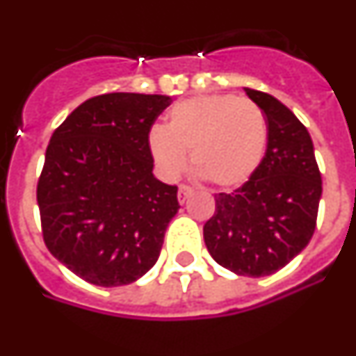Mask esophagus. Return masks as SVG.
Wrapping results in <instances>:
<instances>
[{"label":"esophagus","mask_w":356,"mask_h":356,"mask_svg":"<svg viewBox=\"0 0 356 356\" xmlns=\"http://www.w3.org/2000/svg\"><path fill=\"white\" fill-rule=\"evenodd\" d=\"M193 194H194V191L188 187V185H180V187H178V201H180L181 205H184L185 201L193 196Z\"/></svg>","instance_id":"34e87169"}]
</instances>
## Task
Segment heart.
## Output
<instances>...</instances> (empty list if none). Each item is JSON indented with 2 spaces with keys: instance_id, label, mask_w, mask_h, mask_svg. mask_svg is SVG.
<instances>
[{
  "instance_id": "heart-1",
  "label": "heart",
  "mask_w": 356,
  "mask_h": 356,
  "mask_svg": "<svg viewBox=\"0 0 356 356\" xmlns=\"http://www.w3.org/2000/svg\"><path fill=\"white\" fill-rule=\"evenodd\" d=\"M147 144L160 171L169 178L187 168L219 188L246 184L257 172L267 146L262 108L234 94H210L176 103L168 127L151 128Z\"/></svg>"
}]
</instances>
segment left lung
Masks as SVG:
<instances>
[{
    "instance_id": "left-lung-1",
    "label": "left lung",
    "mask_w": 356,
    "mask_h": 356,
    "mask_svg": "<svg viewBox=\"0 0 356 356\" xmlns=\"http://www.w3.org/2000/svg\"><path fill=\"white\" fill-rule=\"evenodd\" d=\"M244 90L266 114V155L242 187L216 194V212L203 226V237L219 266L260 278L307 248L316 229L323 181L303 122L271 94Z\"/></svg>"
}]
</instances>
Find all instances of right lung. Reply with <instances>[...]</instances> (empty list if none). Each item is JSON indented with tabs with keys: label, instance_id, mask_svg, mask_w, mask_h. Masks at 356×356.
I'll return each mask as SVG.
<instances>
[{
	"label": "right lung",
	"instance_id": "add662e5",
	"mask_svg": "<svg viewBox=\"0 0 356 356\" xmlns=\"http://www.w3.org/2000/svg\"><path fill=\"white\" fill-rule=\"evenodd\" d=\"M160 94L90 97L51 135L37 184L46 248L99 287L134 284L159 260L178 187L153 176L147 135Z\"/></svg>",
	"mask_w": 356,
	"mask_h": 356
}]
</instances>
